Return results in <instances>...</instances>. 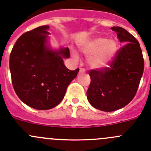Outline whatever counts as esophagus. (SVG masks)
Masks as SVG:
<instances>
[{
  "instance_id": "1",
  "label": "esophagus",
  "mask_w": 151,
  "mask_h": 151,
  "mask_svg": "<svg viewBox=\"0 0 151 151\" xmlns=\"http://www.w3.org/2000/svg\"><path fill=\"white\" fill-rule=\"evenodd\" d=\"M79 72H80V73H84L85 72V70L84 68H80Z\"/></svg>"
}]
</instances>
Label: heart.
Masks as SVG:
<instances>
[{
    "label": "heart",
    "instance_id": "1",
    "mask_svg": "<svg viewBox=\"0 0 151 151\" xmlns=\"http://www.w3.org/2000/svg\"><path fill=\"white\" fill-rule=\"evenodd\" d=\"M118 44L114 40L105 37L93 39L81 47V51L89 57L88 62L92 67L103 69L106 67L115 56ZM106 53H109L108 55Z\"/></svg>",
    "mask_w": 151,
    "mask_h": 151
}]
</instances>
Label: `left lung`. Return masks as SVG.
Segmentation results:
<instances>
[{
    "mask_svg": "<svg viewBox=\"0 0 151 151\" xmlns=\"http://www.w3.org/2000/svg\"><path fill=\"white\" fill-rule=\"evenodd\" d=\"M111 29L125 45L117 51L109 66L89 71L91 84L87 91L91 106L103 111L118 110L130 103L144 72L143 55L138 40L123 27Z\"/></svg>",
    "mask_w": 151,
    "mask_h": 151,
    "instance_id": "8db88e82",
    "label": "left lung"
}]
</instances>
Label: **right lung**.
Wrapping results in <instances>:
<instances>
[{"instance_id": "1", "label": "right lung", "mask_w": 151, "mask_h": 151, "mask_svg": "<svg viewBox=\"0 0 151 151\" xmlns=\"http://www.w3.org/2000/svg\"><path fill=\"white\" fill-rule=\"evenodd\" d=\"M48 29L40 26L22 34L9 56L15 92L23 103L38 110L58 106L79 70H68L63 63V58L70 56L68 48L53 51L47 45Z\"/></svg>"}]
</instances>
